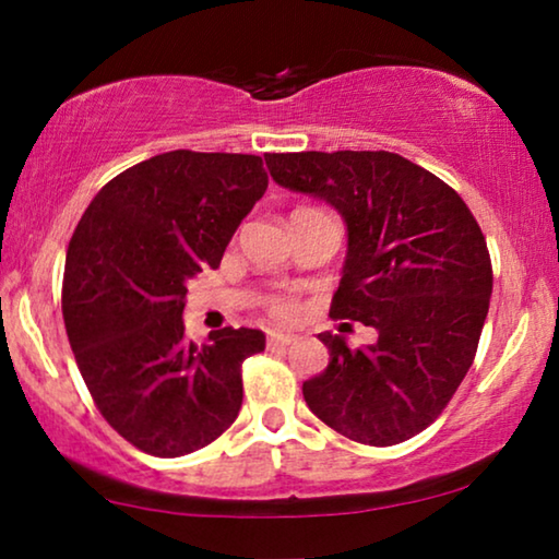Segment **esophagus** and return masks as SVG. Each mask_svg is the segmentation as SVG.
Masks as SVG:
<instances>
[{
  "mask_svg": "<svg viewBox=\"0 0 559 559\" xmlns=\"http://www.w3.org/2000/svg\"><path fill=\"white\" fill-rule=\"evenodd\" d=\"M293 341H295V335H289V333H266V346L270 348L289 346Z\"/></svg>",
  "mask_w": 559,
  "mask_h": 559,
  "instance_id": "34e87169",
  "label": "esophagus"
}]
</instances>
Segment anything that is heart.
Masks as SVG:
<instances>
[{
	"label": "heart",
	"mask_w": 559,
	"mask_h": 559,
	"mask_svg": "<svg viewBox=\"0 0 559 559\" xmlns=\"http://www.w3.org/2000/svg\"><path fill=\"white\" fill-rule=\"evenodd\" d=\"M264 312L277 323H289L300 316V300L293 293H272L264 297Z\"/></svg>",
	"instance_id": "obj_1"
}]
</instances>
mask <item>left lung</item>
Instances as JSON below:
<instances>
[{
    "mask_svg": "<svg viewBox=\"0 0 559 559\" xmlns=\"http://www.w3.org/2000/svg\"><path fill=\"white\" fill-rule=\"evenodd\" d=\"M264 159L274 182L338 209L348 257L331 318L379 331L361 348L320 333L331 361L302 384L305 402L361 445L415 438L442 415L476 358L493 289L478 221L448 182L394 152H272Z\"/></svg>",
    "mask_w": 559,
    "mask_h": 559,
    "instance_id": "8db88e82",
    "label": "left lung"
}]
</instances>
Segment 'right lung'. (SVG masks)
Segmentation results:
<instances>
[{
	"mask_svg": "<svg viewBox=\"0 0 559 559\" xmlns=\"http://www.w3.org/2000/svg\"><path fill=\"white\" fill-rule=\"evenodd\" d=\"M262 157L175 150L119 173L71 236L63 320L102 417L136 450L180 457L239 417L243 358L264 350L254 328L188 341L186 282L216 270L264 195Z\"/></svg>",
	"mask_w": 559,
	"mask_h": 559,
	"instance_id": "obj_1",
	"label": "right lung"
}]
</instances>
